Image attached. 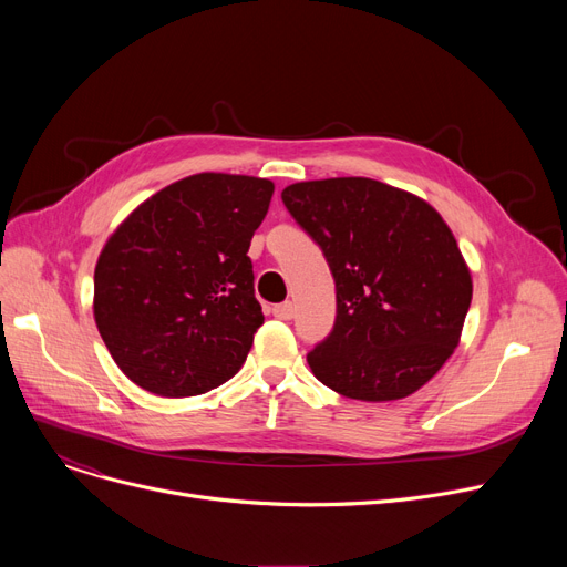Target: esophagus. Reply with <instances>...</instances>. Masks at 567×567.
Instances as JSON below:
<instances>
[{
    "instance_id": "1",
    "label": "esophagus",
    "mask_w": 567,
    "mask_h": 567,
    "mask_svg": "<svg viewBox=\"0 0 567 567\" xmlns=\"http://www.w3.org/2000/svg\"><path fill=\"white\" fill-rule=\"evenodd\" d=\"M274 315H276L278 319H282V321H289V319L293 317V303H291V301H285V303L276 306V308H274Z\"/></svg>"
}]
</instances>
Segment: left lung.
Here are the masks:
<instances>
[{"label": "left lung", "mask_w": 567, "mask_h": 567, "mask_svg": "<svg viewBox=\"0 0 567 567\" xmlns=\"http://www.w3.org/2000/svg\"><path fill=\"white\" fill-rule=\"evenodd\" d=\"M282 202L336 280L331 336L310 353L336 393L402 400L460 344L473 282L451 227L425 199L365 176L291 184Z\"/></svg>", "instance_id": "left-lung-1"}]
</instances>
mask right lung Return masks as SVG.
Here are the masks:
<instances>
[{"mask_svg":"<svg viewBox=\"0 0 567 567\" xmlns=\"http://www.w3.org/2000/svg\"><path fill=\"white\" fill-rule=\"evenodd\" d=\"M274 184L202 172L142 202L94 271V319L140 389L193 398L231 379L264 323L248 248Z\"/></svg>","mask_w":567,"mask_h":567,"instance_id":"right-lung-1","label":"right lung"}]
</instances>
